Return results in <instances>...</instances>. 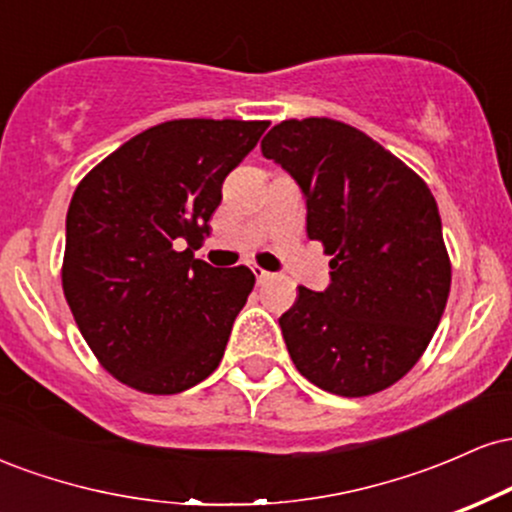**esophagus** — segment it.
I'll use <instances>...</instances> for the list:
<instances>
[{
	"mask_svg": "<svg viewBox=\"0 0 512 512\" xmlns=\"http://www.w3.org/2000/svg\"><path fill=\"white\" fill-rule=\"evenodd\" d=\"M252 274H255L257 284H264V281H267V279H272V272H267V269L257 267V264H252Z\"/></svg>",
	"mask_w": 512,
	"mask_h": 512,
	"instance_id": "obj_1",
	"label": "esophagus"
}]
</instances>
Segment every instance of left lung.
<instances>
[{
	"label": "left lung",
	"mask_w": 512,
	"mask_h": 512,
	"mask_svg": "<svg viewBox=\"0 0 512 512\" xmlns=\"http://www.w3.org/2000/svg\"><path fill=\"white\" fill-rule=\"evenodd\" d=\"M262 154L298 182L308 238L332 255V284L298 286L279 317L291 361L332 395L395 385L426 351L450 293L431 190L368 134L330 117L279 122Z\"/></svg>",
	"instance_id": "1"
}]
</instances>
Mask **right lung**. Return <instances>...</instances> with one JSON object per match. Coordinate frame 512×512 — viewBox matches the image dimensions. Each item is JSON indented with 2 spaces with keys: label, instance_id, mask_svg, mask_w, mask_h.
<instances>
[{
  "label": "right lung",
  "instance_id": "obj_1",
  "mask_svg": "<svg viewBox=\"0 0 512 512\" xmlns=\"http://www.w3.org/2000/svg\"><path fill=\"white\" fill-rule=\"evenodd\" d=\"M264 120H170L103 158L67 211L62 289L86 344L113 378L178 395L219 368L255 274L195 260L226 175Z\"/></svg>",
  "mask_w": 512,
  "mask_h": 512
}]
</instances>
